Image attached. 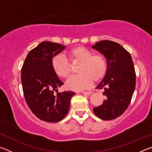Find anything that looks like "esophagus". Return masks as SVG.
<instances>
[{
	"label": "esophagus",
	"mask_w": 152,
	"mask_h": 152,
	"mask_svg": "<svg viewBox=\"0 0 152 152\" xmlns=\"http://www.w3.org/2000/svg\"><path fill=\"white\" fill-rule=\"evenodd\" d=\"M82 93L83 94H85V95H90L91 94H92V92L91 91H86V92H82Z\"/></svg>",
	"instance_id": "1"
}]
</instances>
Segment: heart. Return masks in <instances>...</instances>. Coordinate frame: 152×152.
Wrapping results in <instances>:
<instances>
[{
    "mask_svg": "<svg viewBox=\"0 0 152 152\" xmlns=\"http://www.w3.org/2000/svg\"><path fill=\"white\" fill-rule=\"evenodd\" d=\"M66 53L72 63H79L77 68V72L79 74L71 77L66 84L67 87L72 91H80L88 88L94 80H101L107 73V59L101 53H92L89 49L79 45L68 50ZM51 64L58 76L64 79L70 77L71 66L64 56H53Z\"/></svg>",
    "mask_w": 152,
    "mask_h": 152,
    "instance_id": "obj_1",
    "label": "heart"
}]
</instances>
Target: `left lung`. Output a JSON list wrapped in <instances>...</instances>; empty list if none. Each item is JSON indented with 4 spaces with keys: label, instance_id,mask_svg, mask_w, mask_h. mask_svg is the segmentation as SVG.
Masks as SVG:
<instances>
[{
    "label": "left lung",
    "instance_id": "1",
    "mask_svg": "<svg viewBox=\"0 0 152 152\" xmlns=\"http://www.w3.org/2000/svg\"><path fill=\"white\" fill-rule=\"evenodd\" d=\"M92 48L102 53L108 64L104 78L96 87L104 90L102 94L107 99L93 111L102 120L115 119L127 109L135 91L136 74L132 56L119 43L112 41H101Z\"/></svg>",
    "mask_w": 152,
    "mask_h": 152
}]
</instances>
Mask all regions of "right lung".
Listing matches in <instances>:
<instances>
[{"mask_svg":"<svg viewBox=\"0 0 152 152\" xmlns=\"http://www.w3.org/2000/svg\"><path fill=\"white\" fill-rule=\"evenodd\" d=\"M64 48L60 43L43 42L29 51L21 68L25 101L33 114L44 121L56 123L63 119L75 94L72 91L58 92L64 83L51 67V59Z\"/></svg>","mask_w":152,"mask_h":152,"instance_id":"add662e5","label":"right lung"}]
</instances>
